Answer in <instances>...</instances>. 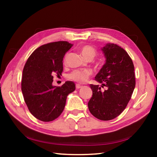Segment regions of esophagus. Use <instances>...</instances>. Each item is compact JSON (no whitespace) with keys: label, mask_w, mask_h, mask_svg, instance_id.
Returning a JSON list of instances; mask_svg holds the SVG:
<instances>
[{"label":"esophagus","mask_w":157,"mask_h":157,"mask_svg":"<svg viewBox=\"0 0 157 157\" xmlns=\"http://www.w3.org/2000/svg\"><path fill=\"white\" fill-rule=\"evenodd\" d=\"M82 86H81L80 84H76V89H79L82 88Z\"/></svg>","instance_id":"1"}]
</instances>
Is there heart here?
I'll list each match as a JSON object with an SVG mask.
<instances>
[{"label": "heart", "instance_id": "b5f03b06", "mask_svg": "<svg viewBox=\"0 0 157 157\" xmlns=\"http://www.w3.org/2000/svg\"><path fill=\"white\" fill-rule=\"evenodd\" d=\"M79 51L81 55L85 59H93L96 55V50L94 47L89 45H84L79 48ZM91 71L87 69L85 70H75L68 75V78L71 80L78 82V83H84L90 76L91 75Z\"/></svg>", "mask_w": 157, "mask_h": 157}]
</instances>
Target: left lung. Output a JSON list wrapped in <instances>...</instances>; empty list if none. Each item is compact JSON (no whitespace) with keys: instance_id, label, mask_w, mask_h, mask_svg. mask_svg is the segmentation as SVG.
<instances>
[{"instance_id":"1","label":"left lung","mask_w":157,"mask_h":157,"mask_svg":"<svg viewBox=\"0 0 157 157\" xmlns=\"http://www.w3.org/2000/svg\"><path fill=\"white\" fill-rule=\"evenodd\" d=\"M101 50L106 62L95 80L102 85L90 84L93 95L88 107L95 118L110 121L123 112L131 99L136 85L134 66L127 52L118 45L107 44Z\"/></svg>"}]
</instances>
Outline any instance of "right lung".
Returning a JSON list of instances; mask_svg holds the SVG:
<instances>
[{
	"label": "right lung",
	"mask_w": 157,
	"mask_h": 157,
	"mask_svg": "<svg viewBox=\"0 0 157 157\" xmlns=\"http://www.w3.org/2000/svg\"><path fill=\"white\" fill-rule=\"evenodd\" d=\"M73 44L56 41L44 44L32 53L23 71L21 90L30 113L38 120L50 122L65 107L68 95L75 89L72 81L53 86V75H62L63 58Z\"/></svg>",
	"instance_id": "add662e5"
}]
</instances>
